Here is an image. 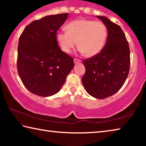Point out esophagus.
<instances>
[{"instance_id":"obj_1","label":"esophagus","mask_w":146,"mask_h":146,"mask_svg":"<svg viewBox=\"0 0 146 146\" xmlns=\"http://www.w3.org/2000/svg\"><path fill=\"white\" fill-rule=\"evenodd\" d=\"M73 60H74V63L75 64H78L80 62V60H78V59H77V58H74Z\"/></svg>"}]
</instances>
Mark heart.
I'll return each mask as SVG.
<instances>
[{
    "label": "heart",
    "mask_w": 146,
    "mask_h": 146,
    "mask_svg": "<svg viewBox=\"0 0 146 146\" xmlns=\"http://www.w3.org/2000/svg\"><path fill=\"white\" fill-rule=\"evenodd\" d=\"M67 31H58L56 41L64 52L70 53L76 45L78 51L86 56L93 57L102 50L107 38V29L100 21L77 19L66 26Z\"/></svg>",
    "instance_id": "b5f03b06"
}]
</instances>
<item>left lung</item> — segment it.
Listing matches in <instances>:
<instances>
[{
  "label": "left lung",
  "instance_id": "obj_1",
  "mask_svg": "<svg viewBox=\"0 0 146 146\" xmlns=\"http://www.w3.org/2000/svg\"><path fill=\"white\" fill-rule=\"evenodd\" d=\"M108 29L106 45L97 55L84 60L86 73L82 82L87 92L98 99L114 95L129 74V44L120 27L103 16H97Z\"/></svg>",
  "mask_w": 146,
  "mask_h": 146
}]
</instances>
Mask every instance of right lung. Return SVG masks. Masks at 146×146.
I'll use <instances>...</instances> for the list:
<instances>
[{"label":"right lung","mask_w":146,"mask_h":146,"mask_svg":"<svg viewBox=\"0 0 146 146\" xmlns=\"http://www.w3.org/2000/svg\"><path fill=\"white\" fill-rule=\"evenodd\" d=\"M68 13L48 15L26 27L19 38L17 70L24 86L35 95L57 93L74 67L73 58L63 52L56 31Z\"/></svg>","instance_id":"add662e5"}]
</instances>
